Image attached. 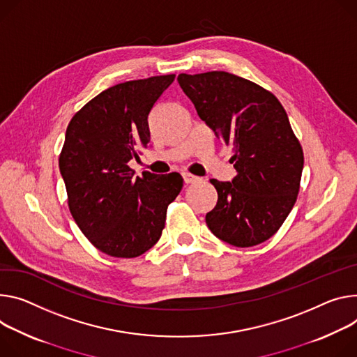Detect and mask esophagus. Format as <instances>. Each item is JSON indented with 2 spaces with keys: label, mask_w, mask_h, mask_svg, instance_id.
Here are the masks:
<instances>
[{
  "label": "esophagus",
  "mask_w": 357,
  "mask_h": 357,
  "mask_svg": "<svg viewBox=\"0 0 357 357\" xmlns=\"http://www.w3.org/2000/svg\"><path fill=\"white\" fill-rule=\"evenodd\" d=\"M182 176H183L185 183H195V182H198V181H199V178H198L197 175L189 174V172H183V174H182Z\"/></svg>",
  "instance_id": "esophagus-1"
}]
</instances>
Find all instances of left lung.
I'll return each mask as SVG.
<instances>
[{
	"label": "left lung",
	"instance_id": "1",
	"mask_svg": "<svg viewBox=\"0 0 357 357\" xmlns=\"http://www.w3.org/2000/svg\"><path fill=\"white\" fill-rule=\"evenodd\" d=\"M178 82L216 138L234 149V181L211 179L218 202L206 213L208 228L238 248L268 241L298 199L305 160L284 108L271 91L225 71L179 74Z\"/></svg>",
	"mask_w": 357,
	"mask_h": 357
}]
</instances>
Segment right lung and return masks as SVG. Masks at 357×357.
Here are the masks:
<instances>
[{"label":"right lung","mask_w":357,"mask_h":357,"mask_svg":"<svg viewBox=\"0 0 357 357\" xmlns=\"http://www.w3.org/2000/svg\"><path fill=\"white\" fill-rule=\"evenodd\" d=\"M175 74L114 85L70 121L59 153L68 208L81 232L102 253L137 257L165 228L168 205L183 186L179 174L134 176L128 162L151 139L148 116Z\"/></svg>","instance_id":"right-lung-1"}]
</instances>
